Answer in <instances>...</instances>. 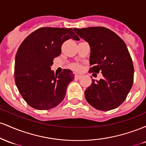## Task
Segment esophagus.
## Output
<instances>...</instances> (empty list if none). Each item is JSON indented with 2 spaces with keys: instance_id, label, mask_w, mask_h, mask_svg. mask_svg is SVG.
<instances>
[{
  "instance_id": "34e87169",
  "label": "esophagus",
  "mask_w": 146,
  "mask_h": 146,
  "mask_svg": "<svg viewBox=\"0 0 146 146\" xmlns=\"http://www.w3.org/2000/svg\"><path fill=\"white\" fill-rule=\"evenodd\" d=\"M81 78H82V76H81V75H75V80H80V79Z\"/></svg>"
}]
</instances>
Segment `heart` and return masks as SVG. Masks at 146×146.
Returning <instances> with one entry per match:
<instances>
[{"mask_svg": "<svg viewBox=\"0 0 146 146\" xmlns=\"http://www.w3.org/2000/svg\"><path fill=\"white\" fill-rule=\"evenodd\" d=\"M72 68H73V70H75V71H80L82 70V66L80 64H78V63H75V64H73L71 66Z\"/></svg>", "mask_w": 146, "mask_h": 146, "instance_id": "heart-1", "label": "heart"}]
</instances>
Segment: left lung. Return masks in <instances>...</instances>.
<instances>
[{
  "label": "left lung",
  "mask_w": 146,
  "mask_h": 146,
  "mask_svg": "<svg viewBox=\"0 0 146 146\" xmlns=\"http://www.w3.org/2000/svg\"><path fill=\"white\" fill-rule=\"evenodd\" d=\"M90 46L89 73H102L100 81L92 80L85 90L87 102L97 110H113L126 99L134 80V66L123 40L102 27L74 29Z\"/></svg>",
  "instance_id": "8db88e82"
}]
</instances>
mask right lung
I'll use <instances>...</instances> for the list:
<instances>
[{"mask_svg":"<svg viewBox=\"0 0 146 146\" xmlns=\"http://www.w3.org/2000/svg\"><path fill=\"white\" fill-rule=\"evenodd\" d=\"M80 38L71 28L42 27L27 37L20 45L14 66L15 82L25 101L37 110H49L64 98L74 74L64 69L54 74L50 66L61 54L68 39Z\"/></svg>","mask_w":146,"mask_h":146,"instance_id":"1","label":"right lung"}]
</instances>
